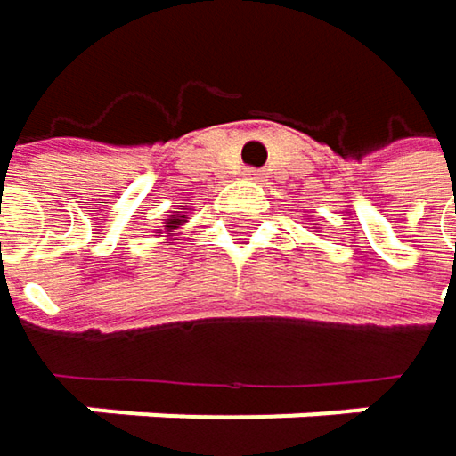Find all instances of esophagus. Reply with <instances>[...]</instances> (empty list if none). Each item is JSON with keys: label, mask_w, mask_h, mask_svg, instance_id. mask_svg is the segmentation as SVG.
Here are the masks:
<instances>
[{"label": "esophagus", "mask_w": 456, "mask_h": 456, "mask_svg": "<svg viewBox=\"0 0 456 456\" xmlns=\"http://www.w3.org/2000/svg\"><path fill=\"white\" fill-rule=\"evenodd\" d=\"M242 176H245L248 182H264V174H261L258 168H248V171H245Z\"/></svg>", "instance_id": "34e87169"}]
</instances>
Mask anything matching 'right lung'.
I'll list each match as a JSON object with an SVG mask.
<instances>
[{
  "instance_id": "add662e5",
  "label": "right lung",
  "mask_w": 456,
  "mask_h": 456,
  "mask_svg": "<svg viewBox=\"0 0 456 456\" xmlns=\"http://www.w3.org/2000/svg\"><path fill=\"white\" fill-rule=\"evenodd\" d=\"M187 222V208H182V211H174L168 219H166V234H171L174 229H179L182 224ZM163 234V232H160Z\"/></svg>"
}]
</instances>
